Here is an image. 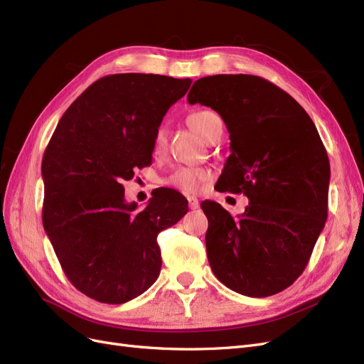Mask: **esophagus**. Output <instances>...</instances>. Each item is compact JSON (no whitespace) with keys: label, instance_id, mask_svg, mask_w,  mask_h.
<instances>
[{"label":"esophagus","instance_id":"1","mask_svg":"<svg viewBox=\"0 0 364 364\" xmlns=\"http://www.w3.org/2000/svg\"><path fill=\"white\" fill-rule=\"evenodd\" d=\"M188 206H190V209H197L199 208V199L194 196H188Z\"/></svg>","mask_w":364,"mask_h":364}]
</instances>
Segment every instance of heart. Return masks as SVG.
<instances>
[{"mask_svg": "<svg viewBox=\"0 0 364 364\" xmlns=\"http://www.w3.org/2000/svg\"><path fill=\"white\" fill-rule=\"evenodd\" d=\"M217 114H214L213 111H196L188 115V124L200 136L206 138L209 127H211V123ZM151 144H153V151H155L156 155L165 149V144H167V129H165V126H159L155 130ZM208 179H209V173L203 168L181 167L178 170H174L168 178L165 179V183L186 193H196L200 188V185Z\"/></svg>", "mask_w": 364, "mask_h": 364, "instance_id": "obj_1", "label": "heart"}]
</instances>
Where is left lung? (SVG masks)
Segmentation results:
<instances>
[{
  "label": "left lung",
  "mask_w": 364,
  "mask_h": 364,
  "mask_svg": "<svg viewBox=\"0 0 364 364\" xmlns=\"http://www.w3.org/2000/svg\"><path fill=\"white\" fill-rule=\"evenodd\" d=\"M188 103L223 118L230 155L218 190L249 199L238 218L202 202L209 266L240 294H277L301 277L326 222L331 171L323 142L305 109L258 75L202 77Z\"/></svg>",
  "instance_id": "8db88e82"
}]
</instances>
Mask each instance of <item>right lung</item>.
<instances>
[{
  "label": "right lung",
  "mask_w": 364,
  "mask_h": 364,
  "mask_svg": "<svg viewBox=\"0 0 364 364\" xmlns=\"http://www.w3.org/2000/svg\"><path fill=\"white\" fill-rule=\"evenodd\" d=\"M191 79L112 74L67 109L42 158V223L67 278L91 299L124 304L159 277L161 230L188 202L159 190L144 209L124 200V181L151 162L153 135Z\"/></svg>",
  "instance_id": "1"
}]
</instances>
